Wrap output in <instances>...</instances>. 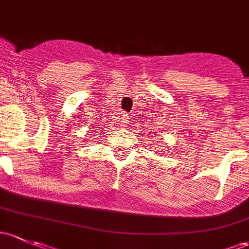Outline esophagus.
<instances>
[{"label":"esophagus","mask_w":249,"mask_h":249,"mask_svg":"<svg viewBox=\"0 0 249 249\" xmlns=\"http://www.w3.org/2000/svg\"><path fill=\"white\" fill-rule=\"evenodd\" d=\"M129 116H127V114H122V118H120V123H122V124H126V123H129Z\"/></svg>","instance_id":"esophagus-1"}]
</instances>
